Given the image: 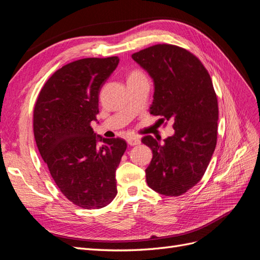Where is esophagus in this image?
<instances>
[{
	"instance_id": "34e87169",
	"label": "esophagus",
	"mask_w": 260,
	"mask_h": 260,
	"mask_svg": "<svg viewBox=\"0 0 260 260\" xmlns=\"http://www.w3.org/2000/svg\"><path fill=\"white\" fill-rule=\"evenodd\" d=\"M127 141H128V143H129L130 145H139V144L141 143V140H140L138 137H135V136L129 137V138L127 139Z\"/></svg>"
}]
</instances>
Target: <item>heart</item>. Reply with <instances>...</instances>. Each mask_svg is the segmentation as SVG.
Returning <instances> with one entry per match:
<instances>
[{"label": "heart", "instance_id": "1", "mask_svg": "<svg viewBox=\"0 0 260 260\" xmlns=\"http://www.w3.org/2000/svg\"><path fill=\"white\" fill-rule=\"evenodd\" d=\"M144 75L141 73V72H139V70H133V72L130 74V76H129V78H128V80L129 79H133V78H139V77H143Z\"/></svg>", "mask_w": 260, "mask_h": 260}]
</instances>
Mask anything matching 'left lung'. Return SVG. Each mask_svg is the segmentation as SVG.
Here are the masks:
<instances>
[{
    "instance_id": "left-lung-1",
    "label": "left lung",
    "mask_w": 260,
    "mask_h": 260,
    "mask_svg": "<svg viewBox=\"0 0 260 260\" xmlns=\"http://www.w3.org/2000/svg\"><path fill=\"white\" fill-rule=\"evenodd\" d=\"M132 58L154 80L149 113L174 121L175 129L162 144L152 136L142 139L153 152L146 182L159 194L182 195L200 182L217 144L218 101L211 78L195 55L177 45L156 44Z\"/></svg>"
}]
</instances>
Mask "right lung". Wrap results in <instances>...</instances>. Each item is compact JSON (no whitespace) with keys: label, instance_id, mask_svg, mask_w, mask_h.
<instances>
[{"label":"right lung","instance_id":"add662e5","mask_svg":"<svg viewBox=\"0 0 260 260\" xmlns=\"http://www.w3.org/2000/svg\"><path fill=\"white\" fill-rule=\"evenodd\" d=\"M118 62L117 56L91 57L62 66L45 82L34 109L36 143L54 182L84 209L105 207L117 195L115 172L127 143L96 136L91 122L101 88ZM99 140L105 144L99 147Z\"/></svg>","mask_w":260,"mask_h":260}]
</instances>
